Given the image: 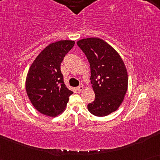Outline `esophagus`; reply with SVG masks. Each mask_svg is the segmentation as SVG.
<instances>
[{"label":"esophagus","instance_id":"esophagus-1","mask_svg":"<svg viewBox=\"0 0 160 160\" xmlns=\"http://www.w3.org/2000/svg\"><path fill=\"white\" fill-rule=\"evenodd\" d=\"M76 89H77L78 92H82L83 89H84V87H83V86H78L77 88H76Z\"/></svg>","mask_w":160,"mask_h":160}]
</instances>
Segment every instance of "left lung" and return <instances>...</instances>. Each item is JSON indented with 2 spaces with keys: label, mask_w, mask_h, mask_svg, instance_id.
I'll return each instance as SVG.
<instances>
[{
  "label": "left lung",
  "mask_w": 160,
  "mask_h": 160,
  "mask_svg": "<svg viewBox=\"0 0 160 160\" xmlns=\"http://www.w3.org/2000/svg\"><path fill=\"white\" fill-rule=\"evenodd\" d=\"M77 45L86 55L91 71L95 99L87 106L92 114L105 117L120 106L128 90V72L123 60L108 43L98 38L79 40Z\"/></svg>",
  "instance_id": "8db88e82"
}]
</instances>
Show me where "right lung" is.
I'll use <instances>...</instances> for the list:
<instances>
[{"mask_svg": "<svg viewBox=\"0 0 160 160\" xmlns=\"http://www.w3.org/2000/svg\"><path fill=\"white\" fill-rule=\"evenodd\" d=\"M73 41H59L47 46L30 66L26 78V92L32 106L43 114L54 117L62 112L70 95L60 65L73 47Z\"/></svg>", "mask_w": 160, "mask_h": 160, "instance_id": "obj_1", "label": "right lung"}]
</instances>
